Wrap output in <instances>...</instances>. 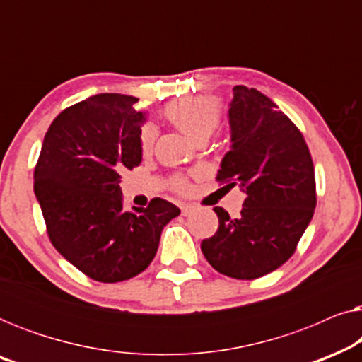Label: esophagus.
<instances>
[{
	"instance_id": "obj_1",
	"label": "esophagus",
	"mask_w": 362,
	"mask_h": 362,
	"mask_svg": "<svg viewBox=\"0 0 362 362\" xmlns=\"http://www.w3.org/2000/svg\"><path fill=\"white\" fill-rule=\"evenodd\" d=\"M192 211H194V206H191V204H182L181 206V214L182 216H189Z\"/></svg>"
}]
</instances>
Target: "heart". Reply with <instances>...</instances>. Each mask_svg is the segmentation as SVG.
I'll use <instances>...</instances> for the list:
<instances>
[{"label":"heart","mask_w":362,"mask_h":362,"mask_svg":"<svg viewBox=\"0 0 362 362\" xmlns=\"http://www.w3.org/2000/svg\"><path fill=\"white\" fill-rule=\"evenodd\" d=\"M163 115L171 125L181 130L192 141H206L221 123L219 103L207 97H185L181 100L171 102L165 108ZM140 150L143 155L151 153L155 145L156 130L150 123L140 128ZM173 186L176 191H187V181L182 176H175Z\"/></svg>","instance_id":"obj_1"}]
</instances>
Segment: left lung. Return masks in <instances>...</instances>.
Here are the masks:
<instances>
[{
    "mask_svg": "<svg viewBox=\"0 0 362 362\" xmlns=\"http://www.w3.org/2000/svg\"><path fill=\"white\" fill-rule=\"evenodd\" d=\"M232 92V146L216 180L239 185L245 201L235 219L214 207L219 229L201 250L219 274L254 280L293 255L315 212V168L301 132L269 97L244 86Z\"/></svg>",
    "mask_w": 362,
    "mask_h": 362,
    "instance_id": "obj_1",
    "label": "left lung"
}]
</instances>
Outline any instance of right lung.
Segmentation results:
<instances>
[{
    "mask_svg": "<svg viewBox=\"0 0 362 362\" xmlns=\"http://www.w3.org/2000/svg\"><path fill=\"white\" fill-rule=\"evenodd\" d=\"M136 102L98 93L62 110L34 168V194L52 245L103 284L141 274L155 259L163 227L181 212L160 197L148 207H123L120 173L141 163L138 136L146 118Z\"/></svg>",
    "mask_w": 362,
    "mask_h": 362,
    "instance_id": "1",
    "label": "right lung"
}]
</instances>
